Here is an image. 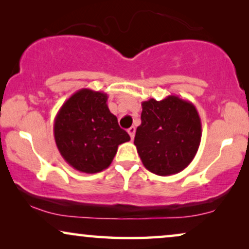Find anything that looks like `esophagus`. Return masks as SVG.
I'll list each match as a JSON object with an SVG mask.
<instances>
[{
	"mask_svg": "<svg viewBox=\"0 0 249 249\" xmlns=\"http://www.w3.org/2000/svg\"><path fill=\"white\" fill-rule=\"evenodd\" d=\"M135 132H136V128H135V127H130L128 129V134H129V136H130L131 140H134Z\"/></svg>",
	"mask_w": 249,
	"mask_h": 249,
	"instance_id": "1",
	"label": "esophagus"
}]
</instances>
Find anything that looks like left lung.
<instances>
[{"mask_svg":"<svg viewBox=\"0 0 249 249\" xmlns=\"http://www.w3.org/2000/svg\"><path fill=\"white\" fill-rule=\"evenodd\" d=\"M142 124L134 144L144 167L159 176L182 172L195 159L201 141V120L190 101L170 95L142 103Z\"/></svg>","mask_w":249,"mask_h":249,"instance_id":"obj_1","label":"left lung"}]
</instances>
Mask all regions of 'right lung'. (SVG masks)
<instances>
[{
	"instance_id": "obj_1",
	"label": "right lung",
	"mask_w": 249,
	"mask_h": 249,
	"mask_svg": "<svg viewBox=\"0 0 249 249\" xmlns=\"http://www.w3.org/2000/svg\"><path fill=\"white\" fill-rule=\"evenodd\" d=\"M107 93L83 88L61 105L53 136L64 160L86 174L102 172L112 163L118 146L130 141L109 112Z\"/></svg>"
}]
</instances>
